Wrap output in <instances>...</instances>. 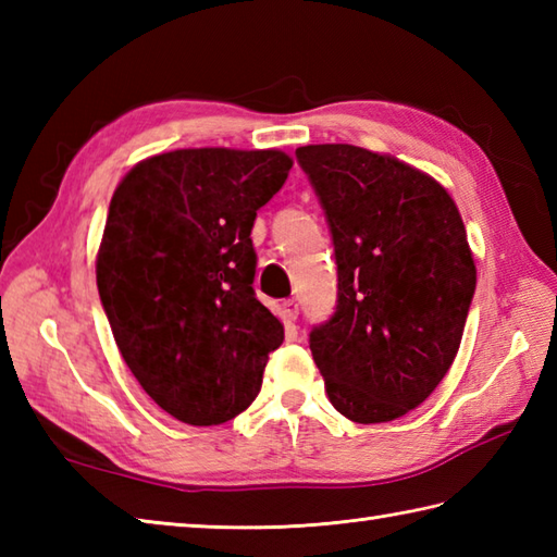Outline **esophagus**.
I'll list each match as a JSON object with an SVG mask.
<instances>
[{"mask_svg": "<svg viewBox=\"0 0 557 557\" xmlns=\"http://www.w3.org/2000/svg\"><path fill=\"white\" fill-rule=\"evenodd\" d=\"M282 315H285L287 323L297 321V318H299V304H297V299H287L285 304H282Z\"/></svg>", "mask_w": 557, "mask_h": 557, "instance_id": "1", "label": "esophagus"}]
</instances>
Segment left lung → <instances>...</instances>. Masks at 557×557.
I'll use <instances>...</instances> for the list:
<instances>
[{
    "instance_id": "8db88e82",
    "label": "left lung",
    "mask_w": 557,
    "mask_h": 557,
    "mask_svg": "<svg viewBox=\"0 0 557 557\" xmlns=\"http://www.w3.org/2000/svg\"><path fill=\"white\" fill-rule=\"evenodd\" d=\"M325 210L337 306L309 335L333 407L357 423L405 417L453 366L476 289L455 200L433 176L347 144L297 148Z\"/></svg>"
}]
</instances>
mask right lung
Segmentation results:
<instances>
[{
	"instance_id": "right-lung-1",
	"label": "right lung",
	"mask_w": 557,
	"mask_h": 557,
	"mask_svg": "<svg viewBox=\"0 0 557 557\" xmlns=\"http://www.w3.org/2000/svg\"><path fill=\"white\" fill-rule=\"evenodd\" d=\"M282 150L152 156L112 196L96 275L116 347L174 419L218 425L263 383L285 327L256 299V212L287 182Z\"/></svg>"
}]
</instances>
